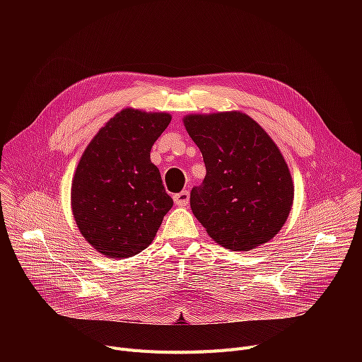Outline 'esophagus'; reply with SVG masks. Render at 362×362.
<instances>
[{
    "label": "esophagus",
    "mask_w": 362,
    "mask_h": 362,
    "mask_svg": "<svg viewBox=\"0 0 362 362\" xmlns=\"http://www.w3.org/2000/svg\"><path fill=\"white\" fill-rule=\"evenodd\" d=\"M173 199H175V204H176V205H179V206H186V205L189 204V192H187V191H182V192L176 194V195L173 197Z\"/></svg>",
    "instance_id": "1"
}]
</instances>
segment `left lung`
Returning <instances> with one entry per match:
<instances>
[{
  "mask_svg": "<svg viewBox=\"0 0 362 362\" xmlns=\"http://www.w3.org/2000/svg\"><path fill=\"white\" fill-rule=\"evenodd\" d=\"M183 124L206 168L202 186L191 192L206 233L245 252L272 240L289 217L295 187L269 133L242 111L187 114Z\"/></svg>",
  "mask_w": 362,
  "mask_h": 362,
  "instance_id": "1",
  "label": "left lung"
}]
</instances>
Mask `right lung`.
I'll use <instances>...</instances> for the list:
<instances>
[{"label":"right lung","mask_w":362,"mask_h":362,"mask_svg":"<svg viewBox=\"0 0 362 362\" xmlns=\"http://www.w3.org/2000/svg\"><path fill=\"white\" fill-rule=\"evenodd\" d=\"M168 112L124 108L92 138L76 167L70 204L79 232L108 258H129L154 240L173 206L151 148Z\"/></svg>","instance_id":"obj_1"}]
</instances>
